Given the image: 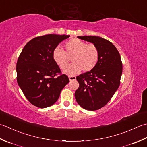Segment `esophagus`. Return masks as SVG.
I'll return each mask as SVG.
<instances>
[{"mask_svg":"<svg viewBox=\"0 0 147 147\" xmlns=\"http://www.w3.org/2000/svg\"><path fill=\"white\" fill-rule=\"evenodd\" d=\"M68 78H69V79L70 81H71V80H76V76H69L68 77Z\"/></svg>","mask_w":147,"mask_h":147,"instance_id":"34e87169","label":"esophagus"}]
</instances>
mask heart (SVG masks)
<instances>
[{"label": "heart", "mask_w": 147, "mask_h": 147, "mask_svg": "<svg viewBox=\"0 0 147 147\" xmlns=\"http://www.w3.org/2000/svg\"><path fill=\"white\" fill-rule=\"evenodd\" d=\"M65 51L57 47L53 51V59L58 67L64 69L69 64L71 56L73 63L63 70L70 76L79 74L82 70L84 71L92 70L96 66L100 51L98 47L92 43L86 44L79 38H72L65 44Z\"/></svg>", "instance_id": "1"}]
</instances>
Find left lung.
<instances>
[{
  "label": "left lung",
  "mask_w": 147,
  "mask_h": 147,
  "mask_svg": "<svg viewBox=\"0 0 147 147\" xmlns=\"http://www.w3.org/2000/svg\"><path fill=\"white\" fill-rule=\"evenodd\" d=\"M77 37L93 43L100 51L96 66L76 77L79 86L75 92L78 104L83 109L94 111L105 106L119 88L122 73L121 56L114 45L103 38Z\"/></svg>",
  "instance_id": "left-lung-1"
}]
</instances>
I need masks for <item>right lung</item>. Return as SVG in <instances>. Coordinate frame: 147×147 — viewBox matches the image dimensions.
<instances>
[{
    "mask_svg": "<svg viewBox=\"0 0 147 147\" xmlns=\"http://www.w3.org/2000/svg\"><path fill=\"white\" fill-rule=\"evenodd\" d=\"M70 35L49 34L34 38L23 47L16 63L17 82L33 105L46 108L58 100L69 82L53 59V51Z\"/></svg>",
    "mask_w": 147,
    "mask_h": 147,
    "instance_id": "1",
    "label": "right lung"
}]
</instances>
